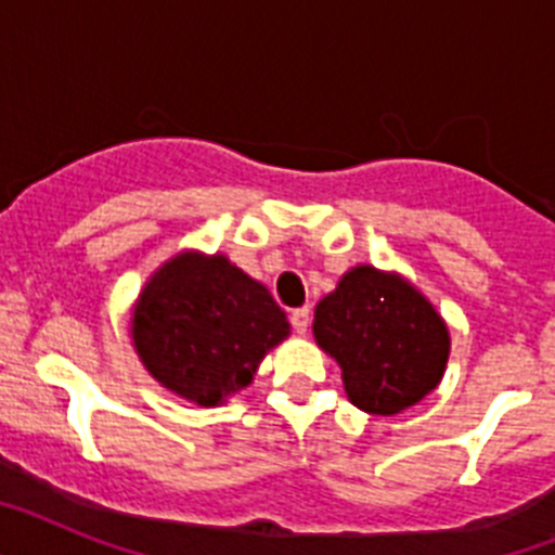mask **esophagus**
Listing matches in <instances>:
<instances>
[{
	"label": "esophagus",
	"mask_w": 555,
	"mask_h": 555,
	"mask_svg": "<svg viewBox=\"0 0 555 555\" xmlns=\"http://www.w3.org/2000/svg\"><path fill=\"white\" fill-rule=\"evenodd\" d=\"M288 320H292V327L297 333H306L308 331V325H311V311H308V308H297V311H292V317H288Z\"/></svg>",
	"instance_id": "34e87169"
}]
</instances>
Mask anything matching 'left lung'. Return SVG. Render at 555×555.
<instances>
[{"label":"left lung","mask_w":555,"mask_h":555,"mask_svg":"<svg viewBox=\"0 0 555 555\" xmlns=\"http://www.w3.org/2000/svg\"><path fill=\"white\" fill-rule=\"evenodd\" d=\"M313 338L336 358L350 403L400 414L439 386L450 358L442 313L400 272L358 263L313 311Z\"/></svg>","instance_id":"8db88e82"}]
</instances>
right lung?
Masks as SVG:
<instances>
[{
  "label": "right lung",
  "instance_id": "obj_1",
  "mask_svg": "<svg viewBox=\"0 0 555 555\" xmlns=\"http://www.w3.org/2000/svg\"><path fill=\"white\" fill-rule=\"evenodd\" d=\"M286 311L228 255L183 249L150 274L130 311V338L164 389L210 409L247 389L286 341Z\"/></svg>",
  "mask_w": 555,
  "mask_h": 555
}]
</instances>
